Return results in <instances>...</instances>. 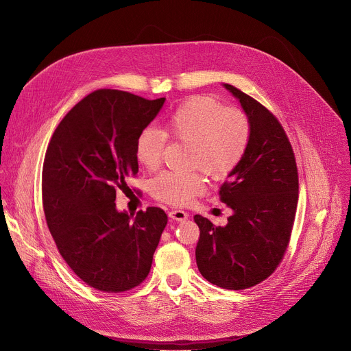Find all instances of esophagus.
Here are the masks:
<instances>
[{
	"label": "esophagus",
	"instance_id": "1",
	"mask_svg": "<svg viewBox=\"0 0 351 351\" xmlns=\"http://www.w3.org/2000/svg\"><path fill=\"white\" fill-rule=\"evenodd\" d=\"M169 217L170 220H174V221H185L188 219V213L184 212V210L174 208L171 212H169Z\"/></svg>",
	"mask_w": 351,
	"mask_h": 351
}]
</instances>
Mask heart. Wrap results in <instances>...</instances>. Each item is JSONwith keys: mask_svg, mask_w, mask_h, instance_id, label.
Segmentation results:
<instances>
[{"mask_svg": "<svg viewBox=\"0 0 351 351\" xmlns=\"http://www.w3.org/2000/svg\"><path fill=\"white\" fill-rule=\"evenodd\" d=\"M166 130L176 138L192 143L189 163L202 167L208 176L228 177L242 162L249 141L250 124L243 112L226 109L210 97H193L178 106L167 119ZM167 141L165 131L147 127L135 144L138 162L156 169L163 159ZM206 189L202 173L165 171L152 181L154 195L171 204H186Z\"/></svg>", "mask_w": 351, "mask_h": 351, "instance_id": "1", "label": "heart"}]
</instances>
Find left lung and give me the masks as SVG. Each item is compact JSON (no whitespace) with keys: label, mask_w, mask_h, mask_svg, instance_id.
<instances>
[{"label":"left lung","mask_w":351,"mask_h":351,"mask_svg":"<svg viewBox=\"0 0 351 351\" xmlns=\"http://www.w3.org/2000/svg\"><path fill=\"white\" fill-rule=\"evenodd\" d=\"M241 104L250 141L238 167L221 185L220 200L232 215L216 227L196 215L195 256L208 282L241 291L268 278L287 250L298 206L299 180L289 139L276 117L252 97L223 84Z\"/></svg>","instance_id":"8db88e82"}]
</instances>
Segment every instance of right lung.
I'll return each mask as SVG.
<instances>
[{
	"label": "right lung",
	"mask_w": 351,
	"mask_h": 351,
	"mask_svg": "<svg viewBox=\"0 0 351 351\" xmlns=\"http://www.w3.org/2000/svg\"><path fill=\"white\" fill-rule=\"evenodd\" d=\"M166 98L117 90L82 99L56 127L43 169V206L56 247L87 285L130 291L148 276L167 224L159 207L136 216L116 207L117 188L138 173L136 138Z\"/></svg>",
	"instance_id": "obj_1"
}]
</instances>
